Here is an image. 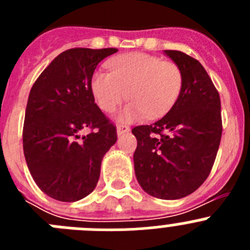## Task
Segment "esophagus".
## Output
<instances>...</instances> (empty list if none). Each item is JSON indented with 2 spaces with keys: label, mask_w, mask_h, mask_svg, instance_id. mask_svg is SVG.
I'll return each instance as SVG.
<instances>
[{
  "label": "esophagus",
  "mask_w": 250,
  "mask_h": 250,
  "mask_svg": "<svg viewBox=\"0 0 250 250\" xmlns=\"http://www.w3.org/2000/svg\"><path fill=\"white\" fill-rule=\"evenodd\" d=\"M116 131H118V135L121 136V135H124V134H127V132L130 131V127L126 126V125H119L118 129H116Z\"/></svg>",
  "instance_id": "1"
}]
</instances>
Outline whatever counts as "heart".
Instances as JSON below:
<instances>
[{"instance_id": "b5f03b06", "label": "heart", "mask_w": 250, "mask_h": 250, "mask_svg": "<svg viewBox=\"0 0 250 250\" xmlns=\"http://www.w3.org/2000/svg\"><path fill=\"white\" fill-rule=\"evenodd\" d=\"M109 71L96 70L91 76V92L103 111L112 112L125 99H131L119 114L121 123L167 114L182 94V68L173 61L144 52L115 57L107 62Z\"/></svg>"}]
</instances>
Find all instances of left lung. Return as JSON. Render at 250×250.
Segmentation results:
<instances>
[{
    "label": "left lung",
    "mask_w": 250,
    "mask_h": 250,
    "mask_svg": "<svg viewBox=\"0 0 250 250\" xmlns=\"http://www.w3.org/2000/svg\"><path fill=\"white\" fill-rule=\"evenodd\" d=\"M164 54L182 68L175 105L151 125L131 130L138 140L134 169L139 184L159 199H180L207 180L222 139L219 92L198 60L182 51Z\"/></svg>",
    "instance_id": "left-lung-1"
}]
</instances>
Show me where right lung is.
<instances>
[{"mask_svg":"<svg viewBox=\"0 0 250 250\" xmlns=\"http://www.w3.org/2000/svg\"><path fill=\"white\" fill-rule=\"evenodd\" d=\"M118 48H70L35 81L26 106L23 154L37 187L52 199L77 202L100 178L104 155L116 143V127L95 104V68ZM90 129L87 136L82 132Z\"/></svg>","mask_w":250,"mask_h":250,"instance_id":"1","label":"right lung"}]
</instances>
